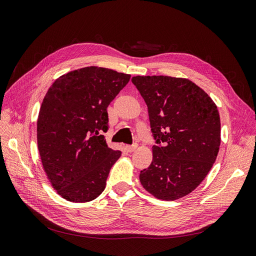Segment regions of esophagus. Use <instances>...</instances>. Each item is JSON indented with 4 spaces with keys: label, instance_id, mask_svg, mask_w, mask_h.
<instances>
[{
    "label": "esophagus",
    "instance_id": "1",
    "mask_svg": "<svg viewBox=\"0 0 256 256\" xmlns=\"http://www.w3.org/2000/svg\"><path fill=\"white\" fill-rule=\"evenodd\" d=\"M137 148H138V144L134 143V144H132V146H126V150L132 152H134Z\"/></svg>",
    "mask_w": 256,
    "mask_h": 256
}]
</instances>
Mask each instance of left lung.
I'll list each match as a JSON object with an SVG mask.
<instances>
[{
    "label": "left lung",
    "mask_w": 256,
    "mask_h": 256,
    "mask_svg": "<svg viewBox=\"0 0 256 256\" xmlns=\"http://www.w3.org/2000/svg\"><path fill=\"white\" fill-rule=\"evenodd\" d=\"M132 82L148 106L156 141L152 161L140 172V182L160 200L180 198L201 184L218 157L220 144L218 108L190 80L135 76Z\"/></svg>",
    "instance_id": "1"
}]
</instances>
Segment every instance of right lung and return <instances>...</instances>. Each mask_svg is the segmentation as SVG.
<instances>
[{
    "label": "right lung",
    "instance_id": "add662e5",
    "mask_svg": "<svg viewBox=\"0 0 256 256\" xmlns=\"http://www.w3.org/2000/svg\"><path fill=\"white\" fill-rule=\"evenodd\" d=\"M130 75L86 66L60 76L44 98L38 146L48 179L60 196L90 202L106 188L121 152L108 146V106Z\"/></svg>",
    "mask_w": 256,
    "mask_h": 256
}]
</instances>
